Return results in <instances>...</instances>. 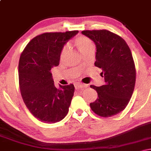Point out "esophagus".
<instances>
[{
  "instance_id": "34e87169",
  "label": "esophagus",
  "mask_w": 151,
  "mask_h": 151,
  "mask_svg": "<svg viewBox=\"0 0 151 151\" xmlns=\"http://www.w3.org/2000/svg\"><path fill=\"white\" fill-rule=\"evenodd\" d=\"M87 85L84 84H81V83H77V84H74V87H75L76 89H79L80 88H84V87H86Z\"/></svg>"
}]
</instances>
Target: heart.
Wrapping results in <instances>:
<instances>
[{
	"instance_id": "1",
	"label": "heart",
	"mask_w": 151,
	"mask_h": 151,
	"mask_svg": "<svg viewBox=\"0 0 151 151\" xmlns=\"http://www.w3.org/2000/svg\"><path fill=\"white\" fill-rule=\"evenodd\" d=\"M75 45H77V48L79 49V52L82 54L86 52V51L90 49L93 48V42H91V40L85 36H79L74 41ZM68 52V47L65 46L62 50L61 52V58H63L65 56L66 54Z\"/></svg>"
}]
</instances>
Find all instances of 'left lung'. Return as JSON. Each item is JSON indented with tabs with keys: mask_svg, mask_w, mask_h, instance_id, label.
I'll return each mask as SVG.
<instances>
[{
	"mask_svg": "<svg viewBox=\"0 0 151 151\" xmlns=\"http://www.w3.org/2000/svg\"><path fill=\"white\" fill-rule=\"evenodd\" d=\"M81 34L96 45L94 65L102 69L106 82L101 86H90L98 93L90 107L100 116L116 115L126 108L134 90L136 69L131 50L123 38L109 30H84Z\"/></svg>",
	"mask_w": 151,
	"mask_h": 151,
	"instance_id": "1",
	"label": "left lung"
}]
</instances>
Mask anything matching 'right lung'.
I'll use <instances>...</instances> for the list:
<instances>
[{
  "mask_svg": "<svg viewBox=\"0 0 151 151\" xmlns=\"http://www.w3.org/2000/svg\"><path fill=\"white\" fill-rule=\"evenodd\" d=\"M79 31L46 32L36 36L21 54L18 65L19 84L22 99L30 112L47 124L67 116L74 96L73 84H54L51 70L60 64L65 45Z\"/></svg>",
  "mask_w": 151,
  "mask_h": 151,
  "instance_id": "1",
  "label": "right lung"
}]
</instances>
